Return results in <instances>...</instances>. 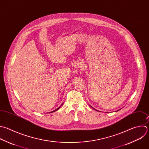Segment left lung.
Returning <instances> with one entry per match:
<instances>
[{
	"mask_svg": "<svg viewBox=\"0 0 149 149\" xmlns=\"http://www.w3.org/2000/svg\"><path fill=\"white\" fill-rule=\"evenodd\" d=\"M91 108H92V107H91ZM93 109H94V108H93ZM95 109V110H96V109Z\"/></svg>",
	"mask_w": 149,
	"mask_h": 149,
	"instance_id": "left-lung-1",
	"label": "left lung"
}]
</instances>
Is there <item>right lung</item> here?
I'll return each mask as SVG.
<instances>
[{"mask_svg": "<svg viewBox=\"0 0 149 149\" xmlns=\"http://www.w3.org/2000/svg\"><path fill=\"white\" fill-rule=\"evenodd\" d=\"M62 105H63V104H62ZM60 107H59V108H57V109H56V110H54V111H52V112H55V111H57V110H58V109H60ZM51 112H49V113H51Z\"/></svg>", "mask_w": 149, "mask_h": 149, "instance_id": "right-lung-1", "label": "right lung"}]
</instances>
